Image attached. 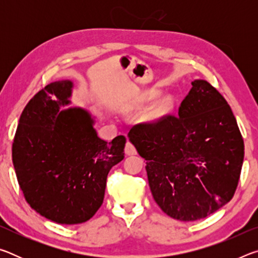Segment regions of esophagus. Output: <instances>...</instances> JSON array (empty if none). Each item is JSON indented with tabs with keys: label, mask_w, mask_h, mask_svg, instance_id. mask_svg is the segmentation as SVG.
Segmentation results:
<instances>
[{
	"label": "esophagus",
	"mask_w": 258,
	"mask_h": 258,
	"mask_svg": "<svg viewBox=\"0 0 258 258\" xmlns=\"http://www.w3.org/2000/svg\"><path fill=\"white\" fill-rule=\"evenodd\" d=\"M125 154L126 155H137V148L134 147V145L132 142L127 141L126 142V146H125Z\"/></svg>",
	"instance_id": "obj_1"
}]
</instances>
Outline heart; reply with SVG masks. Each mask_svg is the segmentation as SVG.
<instances>
[{
	"instance_id": "b5f03b06",
	"label": "heart",
	"mask_w": 258,
	"mask_h": 258,
	"mask_svg": "<svg viewBox=\"0 0 258 258\" xmlns=\"http://www.w3.org/2000/svg\"><path fill=\"white\" fill-rule=\"evenodd\" d=\"M156 97H158V92L157 91H152V92L149 93V99H155ZM173 107V99L169 97H166L164 99H161L160 101L156 104L155 108L152 109L151 111V117L152 118H160V117L165 116L171 108Z\"/></svg>"
}]
</instances>
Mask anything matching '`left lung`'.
<instances>
[{
	"mask_svg": "<svg viewBox=\"0 0 258 258\" xmlns=\"http://www.w3.org/2000/svg\"><path fill=\"white\" fill-rule=\"evenodd\" d=\"M178 107L157 120L139 123L128 137L147 160L155 202L175 220L197 221L232 199L244 146L237 120L218 91L196 80Z\"/></svg>",
	"mask_w": 258,
	"mask_h": 258,
	"instance_id": "obj_1",
	"label": "left lung"
}]
</instances>
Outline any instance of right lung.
<instances>
[{"label": "right lung", "mask_w": 258, "mask_h": 258, "mask_svg": "<svg viewBox=\"0 0 258 258\" xmlns=\"http://www.w3.org/2000/svg\"><path fill=\"white\" fill-rule=\"evenodd\" d=\"M73 83H50L29 100L12 143V161L34 211L59 224L90 220L101 207L107 176L124 159L126 139L98 137L90 113L69 103Z\"/></svg>", "instance_id": "1"}]
</instances>
